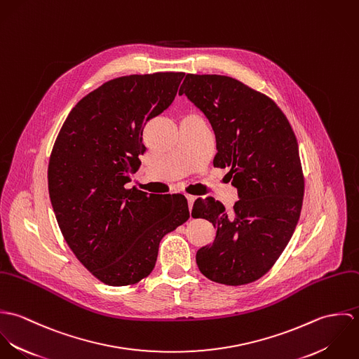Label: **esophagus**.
Wrapping results in <instances>:
<instances>
[{
    "label": "esophagus",
    "mask_w": 359,
    "mask_h": 359,
    "mask_svg": "<svg viewBox=\"0 0 359 359\" xmlns=\"http://www.w3.org/2000/svg\"><path fill=\"white\" fill-rule=\"evenodd\" d=\"M187 201H188V205H189V210H192V207H194V203H195L196 198H195V196H192V195H187Z\"/></svg>",
    "instance_id": "1"
}]
</instances>
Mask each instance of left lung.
I'll return each instance as SVG.
<instances>
[{
    "instance_id": "obj_1",
    "label": "left lung",
    "mask_w": 359,
    "mask_h": 359,
    "mask_svg": "<svg viewBox=\"0 0 359 359\" xmlns=\"http://www.w3.org/2000/svg\"><path fill=\"white\" fill-rule=\"evenodd\" d=\"M178 94L208 118L214 165L229 167L239 196L231 212L212 198L195 202L192 217L217 228L214 242L196 253L198 266L217 283H252L282 255L300 218L304 178L296 135L276 103L232 77L187 74Z\"/></svg>"
}]
</instances>
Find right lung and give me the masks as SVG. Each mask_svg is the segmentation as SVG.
I'll list each match as a JSON object with an SVG mask.
<instances>
[{"instance_id": "obj_1", "label": "right lung", "mask_w": 359, "mask_h": 359, "mask_svg": "<svg viewBox=\"0 0 359 359\" xmlns=\"http://www.w3.org/2000/svg\"><path fill=\"white\" fill-rule=\"evenodd\" d=\"M184 73L118 77L77 103L55 141L48 191L62 235L109 286L154 268L161 238L189 218L184 195H148L127 184L144 154L142 128L177 95Z\"/></svg>"}]
</instances>
